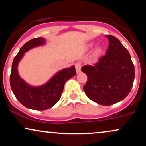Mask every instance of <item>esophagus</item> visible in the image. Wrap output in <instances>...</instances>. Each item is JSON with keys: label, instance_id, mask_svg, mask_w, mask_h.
Returning a JSON list of instances; mask_svg holds the SVG:
<instances>
[{"label": "esophagus", "instance_id": "obj_1", "mask_svg": "<svg viewBox=\"0 0 146 146\" xmlns=\"http://www.w3.org/2000/svg\"><path fill=\"white\" fill-rule=\"evenodd\" d=\"M75 69H76V72L78 73H79L81 71V67H82V64L80 62H77L75 63Z\"/></svg>", "mask_w": 146, "mask_h": 146}]
</instances>
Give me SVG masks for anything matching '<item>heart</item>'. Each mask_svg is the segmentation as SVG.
Masks as SVG:
<instances>
[{"mask_svg": "<svg viewBox=\"0 0 146 146\" xmlns=\"http://www.w3.org/2000/svg\"><path fill=\"white\" fill-rule=\"evenodd\" d=\"M90 46H92V44H90ZM101 51H102V50H101V48H96V50H95V53L96 55H98V54H100V53H101Z\"/></svg>", "mask_w": 146, "mask_h": 146, "instance_id": "b5f03b06", "label": "heart"}]
</instances>
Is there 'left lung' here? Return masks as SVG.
I'll return each mask as SVG.
<instances>
[{
  "label": "left lung",
  "mask_w": 146,
  "mask_h": 146,
  "mask_svg": "<svg viewBox=\"0 0 146 146\" xmlns=\"http://www.w3.org/2000/svg\"><path fill=\"white\" fill-rule=\"evenodd\" d=\"M106 37L109 44L104 56L98 62L81 68L88 78L83 87L87 97L103 106L123 100L131 90L135 80V66L128 51L117 38Z\"/></svg>",
  "instance_id": "obj_1"
}]
</instances>
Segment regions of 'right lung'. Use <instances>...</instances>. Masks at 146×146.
<instances>
[{"instance_id":"obj_1","label":"right lung","mask_w":146,"mask_h":146,"mask_svg":"<svg viewBox=\"0 0 146 146\" xmlns=\"http://www.w3.org/2000/svg\"><path fill=\"white\" fill-rule=\"evenodd\" d=\"M46 40L37 38L22 46L13 60L10 75V86L16 99L23 106L32 110H44L51 108L59 101L64 84L76 75L75 66L64 68L57 73L47 83L40 86H31L21 78L18 73V64L25 52L36 46L45 44Z\"/></svg>"}]
</instances>
